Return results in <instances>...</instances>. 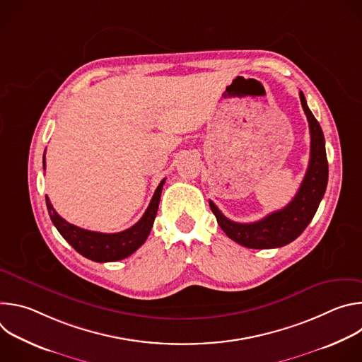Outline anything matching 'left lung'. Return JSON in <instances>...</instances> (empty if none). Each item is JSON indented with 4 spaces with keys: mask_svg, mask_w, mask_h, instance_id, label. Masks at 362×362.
Listing matches in <instances>:
<instances>
[{
    "mask_svg": "<svg viewBox=\"0 0 362 362\" xmlns=\"http://www.w3.org/2000/svg\"><path fill=\"white\" fill-rule=\"evenodd\" d=\"M300 105L309 123L311 133V156L295 197L284 209L265 216L253 223H238L228 219L216 204L209 200L211 209L222 230L236 243L252 249L281 247L295 240L313 221L318 206L325 194L328 183V160L322 129L313 112L309 110L302 91H299Z\"/></svg>",
    "mask_w": 362,
    "mask_h": 362,
    "instance_id": "8db88e82",
    "label": "left lung"
}]
</instances>
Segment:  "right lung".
I'll return each mask as SVG.
<instances>
[{
	"label": "right lung",
	"mask_w": 362,
	"mask_h": 362,
	"mask_svg": "<svg viewBox=\"0 0 362 362\" xmlns=\"http://www.w3.org/2000/svg\"><path fill=\"white\" fill-rule=\"evenodd\" d=\"M45 169V160H42ZM165 185V179L158 186L154 192L148 208L146 209L141 219L133 225L132 228L119 232V233H101L93 232L87 229H81L76 225L64 221L53 208L48 196H45L47 209L51 218V222L54 223L60 235L84 257L94 262H116L134 253L147 239L154 218H156L162 189Z\"/></svg>",
	"instance_id": "1"
}]
</instances>
